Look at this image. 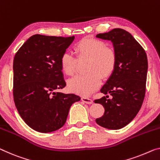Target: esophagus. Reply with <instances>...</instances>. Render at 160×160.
Here are the masks:
<instances>
[{
    "label": "esophagus",
    "mask_w": 160,
    "mask_h": 160,
    "mask_svg": "<svg viewBox=\"0 0 160 160\" xmlns=\"http://www.w3.org/2000/svg\"><path fill=\"white\" fill-rule=\"evenodd\" d=\"M82 101L83 102H84L86 104H92L93 103V101L92 99H88V98H87V97H82Z\"/></svg>",
    "instance_id": "34e87169"
}]
</instances>
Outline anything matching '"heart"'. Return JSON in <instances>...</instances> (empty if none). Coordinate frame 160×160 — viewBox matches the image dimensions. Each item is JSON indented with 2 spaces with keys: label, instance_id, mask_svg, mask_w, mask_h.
<instances>
[{
  "label": "heart",
  "instance_id": "1",
  "mask_svg": "<svg viewBox=\"0 0 160 160\" xmlns=\"http://www.w3.org/2000/svg\"><path fill=\"white\" fill-rule=\"evenodd\" d=\"M78 57H88L84 73L77 74L68 82L72 92L88 96L97 89L103 78L111 74L116 66L117 56L114 49L106 46L104 41L92 38L81 40L75 47ZM61 68L66 74L72 75L75 72L77 59L69 51H64L61 56Z\"/></svg>",
  "mask_w": 160,
  "mask_h": 160
}]
</instances>
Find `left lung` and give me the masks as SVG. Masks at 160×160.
I'll return each instance as SVG.
<instances>
[{"mask_svg": "<svg viewBox=\"0 0 160 160\" xmlns=\"http://www.w3.org/2000/svg\"><path fill=\"white\" fill-rule=\"evenodd\" d=\"M97 38L111 41L117 56L116 66L100 92L110 94L95 100L104 108V114L96 119L101 127L119 129L133 120L139 111L145 95L148 69L145 51L131 33L114 28L99 33Z\"/></svg>", "mask_w": 160, "mask_h": 160, "instance_id": "1", "label": "left lung"}]
</instances>
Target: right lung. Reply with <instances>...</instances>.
<instances>
[{"mask_svg":"<svg viewBox=\"0 0 160 160\" xmlns=\"http://www.w3.org/2000/svg\"><path fill=\"white\" fill-rule=\"evenodd\" d=\"M74 36L36 34L13 59V98L17 110L31 129L48 133L62 127L70 107L81 98L55 91L66 87L60 58Z\"/></svg>","mask_w":160,"mask_h":160,"instance_id":"1","label":"right lung"}]
</instances>
